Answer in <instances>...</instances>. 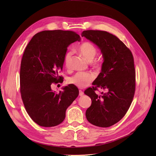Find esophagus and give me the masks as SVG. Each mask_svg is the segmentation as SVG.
<instances>
[{
    "label": "esophagus",
    "instance_id": "34e87169",
    "mask_svg": "<svg viewBox=\"0 0 156 156\" xmlns=\"http://www.w3.org/2000/svg\"><path fill=\"white\" fill-rule=\"evenodd\" d=\"M83 94H84V93H83V91H81V90H79V95L80 96H83Z\"/></svg>",
    "mask_w": 156,
    "mask_h": 156
}]
</instances>
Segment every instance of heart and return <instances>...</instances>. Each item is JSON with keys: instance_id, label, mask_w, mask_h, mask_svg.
Segmentation results:
<instances>
[{"instance_id": "1", "label": "heart", "mask_w": 156, "mask_h": 156, "mask_svg": "<svg viewBox=\"0 0 156 156\" xmlns=\"http://www.w3.org/2000/svg\"><path fill=\"white\" fill-rule=\"evenodd\" d=\"M78 50L89 61H91L94 58L97 52L96 47L92 44L88 42H85L80 44L78 47ZM71 56L72 52L71 51L68 52L64 55V63L65 67L68 69L71 68ZM93 66L94 68L99 69L101 66L100 62L97 60L94 61L93 62ZM94 79L95 75L90 72H78L69 79V83L78 88H82L88 86Z\"/></svg>"}]
</instances>
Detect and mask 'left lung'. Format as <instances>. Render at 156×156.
I'll use <instances>...</instances> for the list:
<instances>
[{
  "instance_id": "1",
  "label": "left lung",
  "mask_w": 156,
  "mask_h": 156,
  "mask_svg": "<svg viewBox=\"0 0 156 156\" xmlns=\"http://www.w3.org/2000/svg\"><path fill=\"white\" fill-rule=\"evenodd\" d=\"M81 36L100 48L104 62L101 72L92 85L85 91L91 98L92 104L86 111L91 124L109 127L125 116L132 102L135 91V70L132 52L125 44L109 33L85 30ZM106 92L97 95V87Z\"/></svg>"
}]
</instances>
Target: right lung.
<instances>
[{
    "instance_id": "add662e5",
    "label": "right lung",
    "mask_w": 156,
    "mask_h": 156,
    "mask_svg": "<svg viewBox=\"0 0 156 156\" xmlns=\"http://www.w3.org/2000/svg\"><path fill=\"white\" fill-rule=\"evenodd\" d=\"M80 37L72 31H43L35 35L24 52L20 68V92L27 112L39 126L52 127L61 124L66 111L78 96L73 84L59 93L53 92L58 83L68 47Z\"/></svg>"
}]
</instances>
